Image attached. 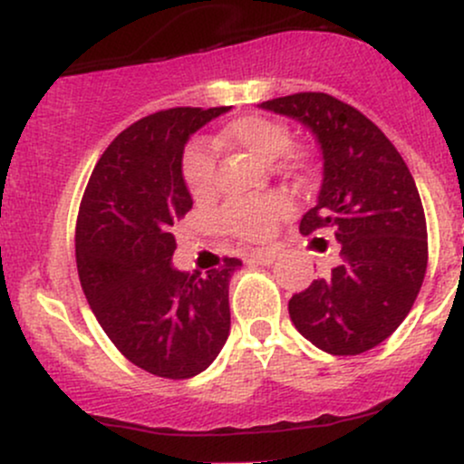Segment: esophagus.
Listing matches in <instances>:
<instances>
[{
	"mask_svg": "<svg viewBox=\"0 0 464 464\" xmlns=\"http://www.w3.org/2000/svg\"><path fill=\"white\" fill-rule=\"evenodd\" d=\"M248 262L257 266H270L275 262V253H270V250H253L248 255Z\"/></svg>",
	"mask_w": 464,
	"mask_h": 464,
	"instance_id": "obj_1",
	"label": "esophagus"
}]
</instances>
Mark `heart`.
Instances as JSON below:
<instances>
[{
    "label": "heart",
    "mask_w": 464,
    "mask_h": 464,
    "mask_svg": "<svg viewBox=\"0 0 464 464\" xmlns=\"http://www.w3.org/2000/svg\"><path fill=\"white\" fill-rule=\"evenodd\" d=\"M214 143L244 152L262 163H273L290 148V132L284 124L264 115H242L227 121ZM183 179L191 198L209 200L216 191V161L202 146H191L183 159ZM292 211L290 200L281 194H268L257 200L228 202L222 211V228L239 239H264L279 218Z\"/></svg>",
    "instance_id": "heart-1"
}]
</instances>
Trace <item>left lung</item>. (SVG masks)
<instances>
[{"label": "left lung", "instance_id": "left-lung-1", "mask_svg": "<svg viewBox=\"0 0 464 464\" xmlns=\"http://www.w3.org/2000/svg\"><path fill=\"white\" fill-rule=\"evenodd\" d=\"M259 106L316 137L323 183L299 228L303 236L332 228L340 244L332 273L287 303L292 323L327 353H364L403 323L428 268V228L412 174L369 117L332 95L295 93Z\"/></svg>", "mask_w": 464, "mask_h": 464}]
</instances>
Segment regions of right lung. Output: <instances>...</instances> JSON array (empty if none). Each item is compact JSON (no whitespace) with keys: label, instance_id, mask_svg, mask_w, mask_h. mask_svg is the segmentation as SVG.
<instances>
[{"label":"right lung","instance_id":"right-lung-1","mask_svg":"<svg viewBox=\"0 0 464 464\" xmlns=\"http://www.w3.org/2000/svg\"><path fill=\"white\" fill-rule=\"evenodd\" d=\"M231 106L161 111L115 137L93 168L76 225L80 285L111 343L168 380L198 375L231 329L227 257L207 275L180 273L172 228L194 205L183 179L189 137Z\"/></svg>","mask_w":464,"mask_h":464}]
</instances>
